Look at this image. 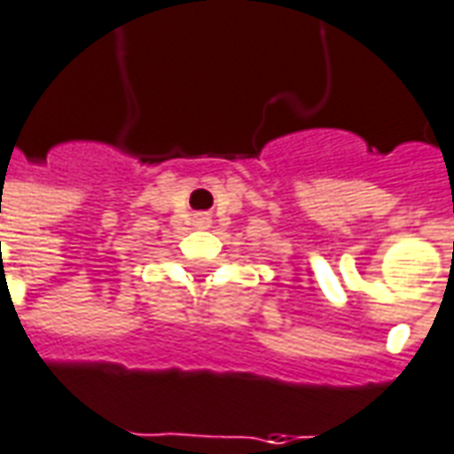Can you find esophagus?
I'll return each mask as SVG.
<instances>
[{"label": "esophagus", "instance_id": "34e87169", "mask_svg": "<svg viewBox=\"0 0 454 454\" xmlns=\"http://www.w3.org/2000/svg\"><path fill=\"white\" fill-rule=\"evenodd\" d=\"M199 223H206V218H201V221H199Z\"/></svg>", "mask_w": 454, "mask_h": 454}]
</instances>
